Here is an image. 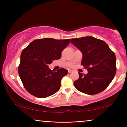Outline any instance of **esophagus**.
Wrapping results in <instances>:
<instances>
[{"instance_id":"34e87169","label":"esophagus","mask_w":127,"mask_h":127,"mask_svg":"<svg viewBox=\"0 0 127 127\" xmlns=\"http://www.w3.org/2000/svg\"><path fill=\"white\" fill-rule=\"evenodd\" d=\"M68 73H72L73 72V70H71V69H68Z\"/></svg>"}]
</instances>
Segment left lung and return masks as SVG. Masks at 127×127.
Here are the masks:
<instances>
[{
  "mask_svg": "<svg viewBox=\"0 0 127 127\" xmlns=\"http://www.w3.org/2000/svg\"><path fill=\"white\" fill-rule=\"evenodd\" d=\"M70 42L82 53L81 64L87 68V74L78 73L74 81L76 89L87 95H95L104 91L114 77L116 57L104 41L92 36L72 38Z\"/></svg>",
  "mask_w": 127,
  "mask_h": 127,
  "instance_id": "left-lung-1",
  "label": "left lung"
}]
</instances>
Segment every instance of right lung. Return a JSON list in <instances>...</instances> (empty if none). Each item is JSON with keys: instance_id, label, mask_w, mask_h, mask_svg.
Wrapping results in <instances>:
<instances>
[{"instance_id": "obj_1", "label": "right lung", "mask_w": 127, "mask_h": 127, "mask_svg": "<svg viewBox=\"0 0 127 127\" xmlns=\"http://www.w3.org/2000/svg\"><path fill=\"white\" fill-rule=\"evenodd\" d=\"M70 39L40 38L33 41L21 55L18 74L26 90L35 97L45 98L59 91L63 77L68 70L61 68L51 70L48 65L61 59V52Z\"/></svg>"}]
</instances>
